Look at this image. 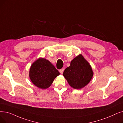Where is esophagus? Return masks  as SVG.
<instances>
[{
    "mask_svg": "<svg viewBox=\"0 0 123 123\" xmlns=\"http://www.w3.org/2000/svg\"><path fill=\"white\" fill-rule=\"evenodd\" d=\"M59 72H60V73H61V74H62L63 73V72H64V69H60V70H59Z\"/></svg>",
    "mask_w": 123,
    "mask_h": 123,
    "instance_id": "34e87169",
    "label": "esophagus"
}]
</instances>
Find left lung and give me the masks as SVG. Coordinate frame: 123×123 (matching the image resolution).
<instances>
[{
  "mask_svg": "<svg viewBox=\"0 0 123 123\" xmlns=\"http://www.w3.org/2000/svg\"><path fill=\"white\" fill-rule=\"evenodd\" d=\"M93 75L92 66L82 54L75 57L63 73L70 86L72 88L81 89L87 85Z\"/></svg>",
  "mask_w": 123,
  "mask_h": 123,
  "instance_id": "1",
  "label": "left lung"
}]
</instances>
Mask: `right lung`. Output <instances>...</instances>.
<instances>
[{
	"instance_id": "1",
	"label": "right lung",
	"mask_w": 123,
	"mask_h": 123,
	"mask_svg": "<svg viewBox=\"0 0 123 123\" xmlns=\"http://www.w3.org/2000/svg\"><path fill=\"white\" fill-rule=\"evenodd\" d=\"M60 73L55 66L44 58H39L31 66L29 77L35 86L41 89L49 88Z\"/></svg>"
}]
</instances>
